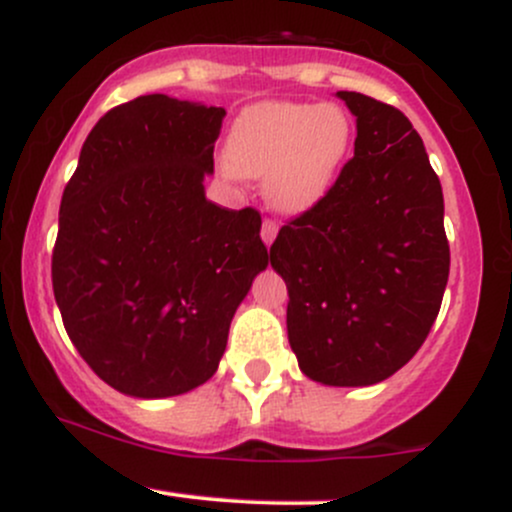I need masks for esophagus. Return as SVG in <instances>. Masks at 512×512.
I'll use <instances>...</instances> for the list:
<instances>
[{"label": "esophagus", "instance_id": "1", "mask_svg": "<svg viewBox=\"0 0 512 512\" xmlns=\"http://www.w3.org/2000/svg\"><path fill=\"white\" fill-rule=\"evenodd\" d=\"M276 233H279V223H276L274 219H264L262 221V228H260V236L264 240V245H272Z\"/></svg>", "mask_w": 512, "mask_h": 512}]
</instances>
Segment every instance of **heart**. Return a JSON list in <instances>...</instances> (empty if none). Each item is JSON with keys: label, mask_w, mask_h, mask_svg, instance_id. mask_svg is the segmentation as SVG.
<instances>
[{"label": "heart", "mask_w": 512, "mask_h": 512, "mask_svg": "<svg viewBox=\"0 0 512 512\" xmlns=\"http://www.w3.org/2000/svg\"><path fill=\"white\" fill-rule=\"evenodd\" d=\"M351 137V117L337 105L260 103L233 125L228 161L248 178H267L269 199L298 214L330 192Z\"/></svg>", "instance_id": "b5f03b06"}]
</instances>
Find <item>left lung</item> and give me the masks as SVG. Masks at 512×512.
Masks as SVG:
<instances>
[{"instance_id": "1", "label": "left lung", "mask_w": 512, "mask_h": 512, "mask_svg": "<svg viewBox=\"0 0 512 512\" xmlns=\"http://www.w3.org/2000/svg\"><path fill=\"white\" fill-rule=\"evenodd\" d=\"M356 115L354 156L315 207L269 248L289 289L298 366L337 387L373 385L421 349L450 274L443 190L407 115L339 91Z\"/></svg>"}]
</instances>
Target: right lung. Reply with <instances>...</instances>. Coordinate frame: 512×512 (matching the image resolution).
Instances as JSON below:
<instances>
[{"instance_id": "1", "label": "right lung", "mask_w": 512, "mask_h": 512, "mask_svg": "<svg viewBox=\"0 0 512 512\" xmlns=\"http://www.w3.org/2000/svg\"><path fill=\"white\" fill-rule=\"evenodd\" d=\"M223 115L163 93L117 105L64 187L52 291L76 351L125 395L207 383L267 267L260 211L204 197Z\"/></svg>"}]
</instances>
